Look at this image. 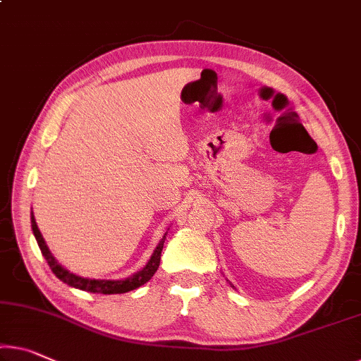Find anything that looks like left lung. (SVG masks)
Segmentation results:
<instances>
[{
    "label": "left lung",
    "mask_w": 361,
    "mask_h": 361,
    "mask_svg": "<svg viewBox=\"0 0 361 361\" xmlns=\"http://www.w3.org/2000/svg\"><path fill=\"white\" fill-rule=\"evenodd\" d=\"M231 286H232V284H231ZM232 287H234V286H232Z\"/></svg>",
    "instance_id": "left-lung-1"
}]
</instances>
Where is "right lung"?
Instances as JSON below:
<instances>
[{
	"mask_svg": "<svg viewBox=\"0 0 361 361\" xmlns=\"http://www.w3.org/2000/svg\"><path fill=\"white\" fill-rule=\"evenodd\" d=\"M32 231H33V235L37 238L38 247H40L42 255L45 257L49 268H51L53 273L56 274L58 279L66 282V284L71 287H75V289L87 290L92 293H104V295H109V293H126L137 289V287H140L143 284H147V282L153 277V274L157 273L159 259H161L164 240H166V234H164L157 245V248H154L152 258H149L148 263L145 264V268L137 271L135 274L126 277L124 281H102V279H87V277L75 276L69 273L68 269H64L63 266L54 259L51 252H49V248L47 247L45 238H43V235L40 234V231H38V226L35 223V218H33V213H32Z\"/></svg>",
	"mask_w": 361,
	"mask_h": 361,
	"instance_id": "1",
	"label": "right lung"
}]
</instances>
